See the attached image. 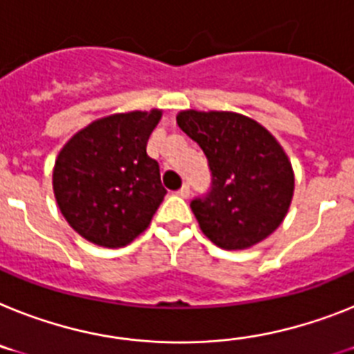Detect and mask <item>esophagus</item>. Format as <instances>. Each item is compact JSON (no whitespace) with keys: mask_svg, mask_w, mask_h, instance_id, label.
I'll return each instance as SVG.
<instances>
[{"mask_svg":"<svg viewBox=\"0 0 354 354\" xmlns=\"http://www.w3.org/2000/svg\"><path fill=\"white\" fill-rule=\"evenodd\" d=\"M176 194H178V196H182V198H189V194H191V187H189V185H187V183H185V185H183L182 189H180V191L176 192Z\"/></svg>","mask_w":354,"mask_h":354,"instance_id":"obj_1","label":"esophagus"}]
</instances>
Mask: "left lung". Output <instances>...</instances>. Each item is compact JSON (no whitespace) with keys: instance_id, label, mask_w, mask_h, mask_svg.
Here are the masks:
<instances>
[{"instance_id":"left-lung-1","label":"left lung","mask_w":354,"mask_h":354,"mask_svg":"<svg viewBox=\"0 0 354 354\" xmlns=\"http://www.w3.org/2000/svg\"><path fill=\"white\" fill-rule=\"evenodd\" d=\"M178 126L203 149L212 187L191 201L201 232L225 250H245L283 223L295 189L292 163L275 136L232 111L187 109Z\"/></svg>"}]
</instances>
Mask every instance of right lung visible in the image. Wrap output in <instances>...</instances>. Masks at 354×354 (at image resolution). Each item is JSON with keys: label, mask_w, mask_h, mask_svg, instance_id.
<instances>
[{"label": "right lung", "mask_w": 354, "mask_h": 354, "mask_svg": "<svg viewBox=\"0 0 354 354\" xmlns=\"http://www.w3.org/2000/svg\"><path fill=\"white\" fill-rule=\"evenodd\" d=\"M160 118V109L99 118L59 153L55 200L70 227L93 245H129L149 227L167 194L158 162L145 151Z\"/></svg>", "instance_id": "obj_1"}]
</instances>
